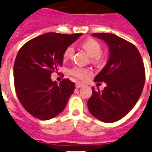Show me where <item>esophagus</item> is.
Instances as JSON below:
<instances>
[{
  "mask_svg": "<svg viewBox=\"0 0 152 152\" xmlns=\"http://www.w3.org/2000/svg\"><path fill=\"white\" fill-rule=\"evenodd\" d=\"M76 88H80V87H82L83 86V83H80V82H77V83H76Z\"/></svg>",
  "mask_w": 152,
  "mask_h": 152,
  "instance_id": "esophagus-1",
  "label": "esophagus"
}]
</instances>
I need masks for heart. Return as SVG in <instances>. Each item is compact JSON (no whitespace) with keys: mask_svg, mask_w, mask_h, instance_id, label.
<instances>
[{"mask_svg":"<svg viewBox=\"0 0 152 152\" xmlns=\"http://www.w3.org/2000/svg\"><path fill=\"white\" fill-rule=\"evenodd\" d=\"M83 47L91 56V61L95 64H100L103 61V57L101 55L102 46L101 45L94 39H88L85 40L82 44ZM75 49L73 46H69L65 49L64 52V60H68L73 56ZM69 73L72 76L75 77L80 80H86L88 76L91 75L92 72L88 68H83L80 66H75L69 70Z\"/></svg>","mask_w":152,"mask_h":152,"instance_id":"1","label":"heart"}]
</instances>
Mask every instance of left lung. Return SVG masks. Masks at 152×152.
<instances>
[{"mask_svg": "<svg viewBox=\"0 0 152 152\" xmlns=\"http://www.w3.org/2000/svg\"><path fill=\"white\" fill-rule=\"evenodd\" d=\"M109 47L106 66L94 81L106 83L103 91L92 89L87 106L90 113L105 123L119 121L127 115L140 98L145 84L143 61L136 46L109 33H94Z\"/></svg>", "mask_w": 152, "mask_h": 152, "instance_id": "obj_1", "label": "left lung"}]
</instances>
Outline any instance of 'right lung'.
<instances>
[{
  "instance_id": "obj_1",
  "label": "right lung",
  "mask_w": 152,
  "mask_h": 152,
  "mask_svg": "<svg viewBox=\"0 0 152 152\" xmlns=\"http://www.w3.org/2000/svg\"><path fill=\"white\" fill-rule=\"evenodd\" d=\"M82 33L48 32L32 38L18 51L14 64L16 94L30 115L42 121L52 119L64 111L75 84L63 79L58 84L51 75L63 66V55Z\"/></svg>"
}]
</instances>
